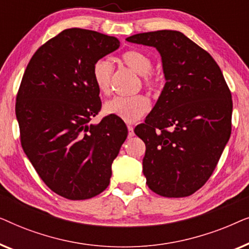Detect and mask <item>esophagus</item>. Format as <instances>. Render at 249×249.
<instances>
[{
    "label": "esophagus",
    "instance_id": "obj_1",
    "mask_svg": "<svg viewBox=\"0 0 249 249\" xmlns=\"http://www.w3.org/2000/svg\"><path fill=\"white\" fill-rule=\"evenodd\" d=\"M134 135H135V132H134V127H132V125L129 124V125H128V137H129V138L134 137Z\"/></svg>",
    "mask_w": 249,
    "mask_h": 249
}]
</instances>
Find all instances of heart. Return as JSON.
Listing matches in <instances>:
<instances>
[{
	"instance_id": "obj_1",
	"label": "heart",
	"mask_w": 249,
	"mask_h": 249,
	"mask_svg": "<svg viewBox=\"0 0 249 249\" xmlns=\"http://www.w3.org/2000/svg\"><path fill=\"white\" fill-rule=\"evenodd\" d=\"M121 61L125 66L142 77V84L148 89L154 90L160 86L159 78L151 72L153 61L151 56L138 50H128L121 54ZM113 66L107 59H100L93 64L91 78L101 94L107 95L111 89V78ZM151 108L149 100L144 95L135 96H115L104 104L105 113L115 115L125 122H135L144 117Z\"/></svg>"
}]
</instances>
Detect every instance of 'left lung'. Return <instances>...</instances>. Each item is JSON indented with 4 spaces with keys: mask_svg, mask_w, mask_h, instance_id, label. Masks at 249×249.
<instances>
[{
    "mask_svg": "<svg viewBox=\"0 0 249 249\" xmlns=\"http://www.w3.org/2000/svg\"><path fill=\"white\" fill-rule=\"evenodd\" d=\"M128 42L153 46L165 85L135 134L146 145L142 172L163 197L192 195L212 176L231 134L232 100L212 56L177 30L136 34Z\"/></svg>",
    "mask_w": 249,
    "mask_h": 249,
    "instance_id": "8db88e82",
    "label": "left lung"
}]
</instances>
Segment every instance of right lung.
<instances>
[{
  "mask_svg": "<svg viewBox=\"0 0 249 249\" xmlns=\"http://www.w3.org/2000/svg\"><path fill=\"white\" fill-rule=\"evenodd\" d=\"M119 46L113 36L66 29L36 51L23 73L16 102L21 146L40 179L64 198L88 199L107 189L127 138L115 115L89 124L102 107L91 68Z\"/></svg>",
  "mask_w": 249,
  "mask_h": 249,
  "instance_id": "1",
  "label": "right lung"
}]
</instances>
